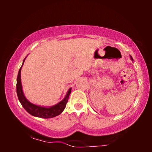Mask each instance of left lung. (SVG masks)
I'll list each match as a JSON object with an SVG mask.
<instances>
[{"label": "left lung", "mask_w": 152, "mask_h": 152, "mask_svg": "<svg viewBox=\"0 0 152 152\" xmlns=\"http://www.w3.org/2000/svg\"><path fill=\"white\" fill-rule=\"evenodd\" d=\"M130 58H131V59H132V61H134V60H133V58H132V56H131V55H130Z\"/></svg>", "instance_id": "8db88e82"}]
</instances>
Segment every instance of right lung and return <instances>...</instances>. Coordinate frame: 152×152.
<instances>
[{
	"instance_id": "add662e5",
	"label": "right lung",
	"mask_w": 152,
	"mask_h": 152,
	"mask_svg": "<svg viewBox=\"0 0 152 152\" xmlns=\"http://www.w3.org/2000/svg\"><path fill=\"white\" fill-rule=\"evenodd\" d=\"M26 59V57L24 59L21 67L18 70L17 80H16V93H17L18 100L21 104L23 107L26 109V111L30 113V115L35 116V117L41 118H50L59 115V114H61L63 112L64 109L66 108V103L68 102V97H69V95L71 93L72 88H70L68 89L65 97L61 101H60L59 103L56 104L55 105L52 106V107H41V106L36 105L34 104L31 103L30 101H28L26 99V96L24 95L22 88L21 79H20V71H21L22 66L23 65Z\"/></svg>"
}]
</instances>
